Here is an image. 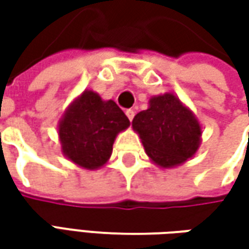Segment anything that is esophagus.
I'll use <instances>...</instances> for the list:
<instances>
[{
	"mask_svg": "<svg viewBox=\"0 0 249 249\" xmlns=\"http://www.w3.org/2000/svg\"><path fill=\"white\" fill-rule=\"evenodd\" d=\"M126 115H127V118H129V120L131 122V120L134 119V115H136V112L133 109H127L126 110Z\"/></svg>",
	"mask_w": 249,
	"mask_h": 249,
	"instance_id": "1",
	"label": "esophagus"
}]
</instances>
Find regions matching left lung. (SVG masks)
<instances>
[{"label": "left lung", "instance_id": "obj_1", "mask_svg": "<svg viewBox=\"0 0 249 249\" xmlns=\"http://www.w3.org/2000/svg\"><path fill=\"white\" fill-rule=\"evenodd\" d=\"M148 157L162 167L177 166L199 147L201 127L191 110L173 94L149 100V108L133 119Z\"/></svg>", "mask_w": 249, "mask_h": 249}]
</instances>
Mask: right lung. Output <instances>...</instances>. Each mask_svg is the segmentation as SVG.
<instances>
[{
    "label": "right lung",
    "instance_id": "add662e5",
    "mask_svg": "<svg viewBox=\"0 0 249 249\" xmlns=\"http://www.w3.org/2000/svg\"><path fill=\"white\" fill-rule=\"evenodd\" d=\"M129 124L116 102L102 101L97 92L84 91L59 123L63 155L90 170L101 167L109 159L116 134Z\"/></svg>",
    "mask_w": 249,
    "mask_h": 249
}]
</instances>
